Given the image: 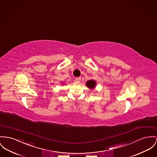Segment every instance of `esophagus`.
<instances>
[{"instance_id":"obj_1","label":"esophagus","mask_w":157,"mask_h":157,"mask_svg":"<svg viewBox=\"0 0 157 157\" xmlns=\"http://www.w3.org/2000/svg\"><path fill=\"white\" fill-rule=\"evenodd\" d=\"M80 80H81V77H76L75 78V82L77 83H79Z\"/></svg>"}]
</instances>
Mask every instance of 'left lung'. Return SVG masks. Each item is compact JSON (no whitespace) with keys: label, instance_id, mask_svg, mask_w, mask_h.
Returning a JSON list of instances; mask_svg holds the SVG:
<instances>
[{"label":"left lung","instance_id":"1","mask_svg":"<svg viewBox=\"0 0 157 157\" xmlns=\"http://www.w3.org/2000/svg\"><path fill=\"white\" fill-rule=\"evenodd\" d=\"M95 84H96V82L94 80H89L87 83H86V85L88 87H89L90 89H93L95 87Z\"/></svg>","mask_w":157,"mask_h":157}]
</instances>
